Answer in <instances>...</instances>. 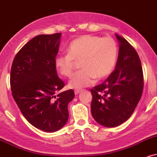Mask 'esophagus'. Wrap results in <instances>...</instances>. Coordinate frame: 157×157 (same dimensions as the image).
<instances>
[{"instance_id": "obj_1", "label": "esophagus", "mask_w": 157, "mask_h": 157, "mask_svg": "<svg viewBox=\"0 0 157 157\" xmlns=\"http://www.w3.org/2000/svg\"><path fill=\"white\" fill-rule=\"evenodd\" d=\"M80 93V90H75V95H77V94H79Z\"/></svg>"}]
</instances>
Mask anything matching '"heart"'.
<instances>
[{
    "label": "heart",
    "mask_w": 157,
    "mask_h": 157,
    "mask_svg": "<svg viewBox=\"0 0 157 157\" xmlns=\"http://www.w3.org/2000/svg\"><path fill=\"white\" fill-rule=\"evenodd\" d=\"M68 53L58 55L55 58V66L60 74L70 77L80 62L82 69L73 75L69 87L82 89L92 86L99 80L106 78L112 73L118 56V47L112 37L83 35L73 40L67 49Z\"/></svg>",
    "instance_id": "b5f03b06"
}]
</instances>
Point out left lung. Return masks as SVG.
Returning a JSON list of instances; mask_svg holds the SVG:
<instances>
[{"instance_id":"obj_1","label":"left lung","mask_w":157,"mask_h":157,"mask_svg":"<svg viewBox=\"0 0 157 157\" xmlns=\"http://www.w3.org/2000/svg\"><path fill=\"white\" fill-rule=\"evenodd\" d=\"M119 41L116 67L107 80L90 90L91 114L96 121L115 127L130 118L143 94V73L135 49L124 37Z\"/></svg>"}]
</instances>
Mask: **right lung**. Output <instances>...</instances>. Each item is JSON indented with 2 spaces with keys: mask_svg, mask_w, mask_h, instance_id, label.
Masks as SVG:
<instances>
[{
  "mask_svg": "<svg viewBox=\"0 0 157 157\" xmlns=\"http://www.w3.org/2000/svg\"><path fill=\"white\" fill-rule=\"evenodd\" d=\"M60 35L33 38L17 53L11 68L10 86L15 102L30 124L48 132L65 125L68 104L75 97L71 89L56 95L65 86L55 66Z\"/></svg>",
  "mask_w": 157,
  "mask_h": 157,
  "instance_id": "right-lung-1",
  "label": "right lung"
}]
</instances>
